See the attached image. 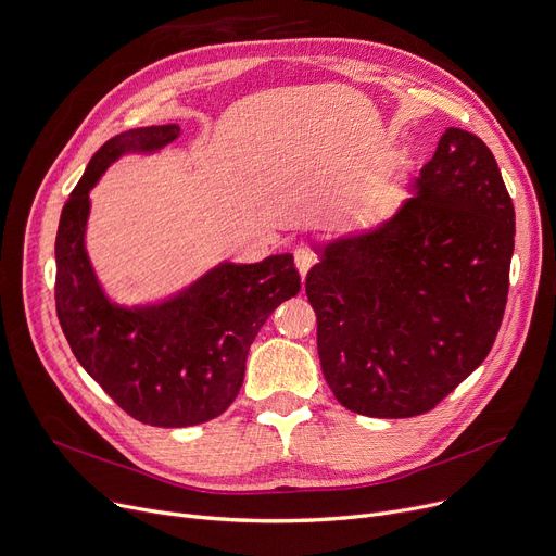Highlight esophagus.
<instances>
[{
  "label": "esophagus",
  "mask_w": 556,
  "mask_h": 556,
  "mask_svg": "<svg viewBox=\"0 0 556 556\" xmlns=\"http://www.w3.org/2000/svg\"><path fill=\"white\" fill-rule=\"evenodd\" d=\"M317 263V254L308 248V245H298L295 248V266L300 270L302 277H306V273Z\"/></svg>",
  "instance_id": "obj_1"
}]
</instances>
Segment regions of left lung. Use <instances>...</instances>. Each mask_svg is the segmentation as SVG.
Here are the masks:
<instances>
[{"mask_svg": "<svg viewBox=\"0 0 556 556\" xmlns=\"http://www.w3.org/2000/svg\"><path fill=\"white\" fill-rule=\"evenodd\" d=\"M410 191L306 277L323 374L365 417L432 410L486 358L507 304L516 216L486 143L448 128Z\"/></svg>", "mask_w": 556, "mask_h": 556, "instance_id": "obj_1", "label": "left lung"}]
</instances>
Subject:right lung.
I'll return each instance as SVG.
<instances>
[{
	"instance_id": "right-lung-1",
	"label": "right lung",
	"mask_w": 556,
	"mask_h": 556,
	"mask_svg": "<svg viewBox=\"0 0 556 556\" xmlns=\"http://www.w3.org/2000/svg\"><path fill=\"white\" fill-rule=\"evenodd\" d=\"M180 137L178 124L108 139L65 202L55 233V313L80 367L132 419L187 428L223 415L237 399L250 344L268 315L300 293L293 256L223 261L160 302L108 298L85 248L90 191L124 155H153Z\"/></svg>"
}]
</instances>
